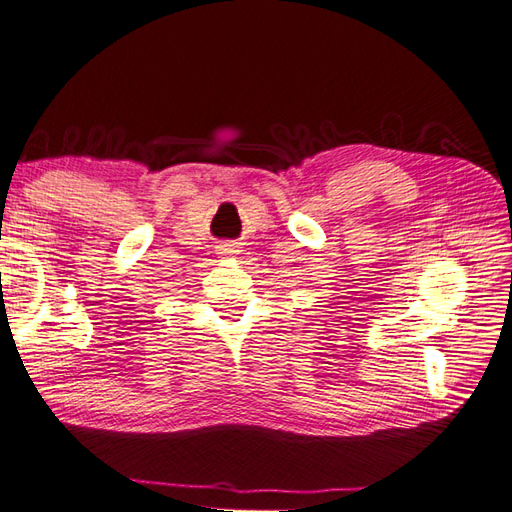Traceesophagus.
<instances>
[{
  "mask_svg": "<svg viewBox=\"0 0 512 512\" xmlns=\"http://www.w3.org/2000/svg\"><path fill=\"white\" fill-rule=\"evenodd\" d=\"M220 253H222V255H231V253H235V251H233V246L229 244V246H222Z\"/></svg>",
  "mask_w": 512,
  "mask_h": 512,
  "instance_id": "obj_1",
  "label": "esophagus"
}]
</instances>
